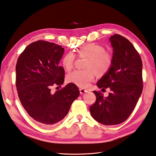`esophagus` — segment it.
<instances>
[{
    "instance_id": "34e87169",
    "label": "esophagus",
    "mask_w": 156,
    "mask_h": 156,
    "mask_svg": "<svg viewBox=\"0 0 156 156\" xmlns=\"http://www.w3.org/2000/svg\"><path fill=\"white\" fill-rule=\"evenodd\" d=\"M79 91H80V94H83L84 93H85V92H87L88 91L87 90H84V89H83V88H80L79 89Z\"/></svg>"
}]
</instances>
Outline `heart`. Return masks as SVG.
I'll return each instance as SVG.
<instances>
[{
    "mask_svg": "<svg viewBox=\"0 0 156 156\" xmlns=\"http://www.w3.org/2000/svg\"><path fill=\"white\" fill-rule=\"evenodd\" d=\"M77 56L79 58H87L83 70H75L67 75V81L80 88H87L95 77L103 76L111 69L113 64V55L107 51L105 48L100 44H90L78 49ZM76 56L68 53L64 56L62 64L64 68L69 72L73 68Z\"/></svg>",
    "mask_w": 156,
    "mask_h": 156,
    "instance_id": "heart-1",
    "label": "heart"
}]
</instances>
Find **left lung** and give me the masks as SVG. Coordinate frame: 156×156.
Listing matches in <instances>:
<instances>
[{"instance_id":"1","label":"left lung","mask_w":156,"mask_h":156,"mask_svg":"<svg viewBox=\"0 0 156 156\" xmlns=\"http://www.w3.org/2000/svg\"><path fill=\"white\" fill-rule=\"evenodd\" d=\"M113 48L111 69L99 80L98 88L110 89L107 97L94 91L96 101L90 107L94 120L107 125L124 122L133 112L143 91V63L131 42L119 34L109 38Z\"/></svg>"}]
</instances>
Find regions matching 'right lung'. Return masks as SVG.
Segmentation results:
<instances>
[{"mask_svg": "<svg viewBox=\"0 0 156 156\" xmlns=\"http://www.w3.org/2000/svg\"><path fill=\"white\" fill-rule=\"evenodd\" d=\"M64 52L62 46L38 40L28 45L17 61L19 98L28 114L44 126L62 120L80 94L73 83L55 93L51 91L53 86L64 83V69L58 66Z\"/></svg>", "mask_w": 156, "mask_h": 156, "instance_id": "add662e5", "label": "right lung"}]
</instances>
